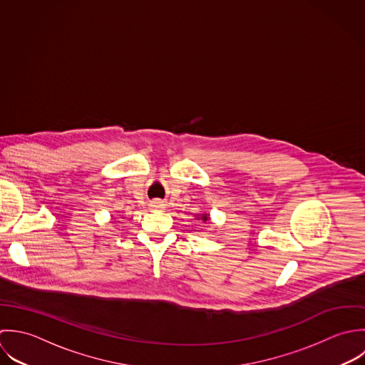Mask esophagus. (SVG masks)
Returning <instances> with one entry per match:
<instances>
[{
  "label": "esophagus",
  "instance_id": "34e87169",
  "mask_svg": "<svg viewBox=\"0 0 365 365\" xmlns=\"http://www.w3.org/2000/svg\"><path fill=\"white\" fill-rule=\"evenodd\" d=\"M165 203L162 202V200H153V202H150V209L152 210H156V212H162V210H165Z\"/></svg>",
  "mask_w": 365,
  "mask_h": 365
}]
</instances>
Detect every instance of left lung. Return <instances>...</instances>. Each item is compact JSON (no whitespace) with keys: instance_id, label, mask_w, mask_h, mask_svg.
Masks as SVG:
<instances>
[{"instance_id":"1","label":"left lung","mask_w":365,"mask_h":365,"mask_svg":"<svg viewBox=\"0 0 365 365\" xmlns=\"http://www.w3.org/2000/svg\"><path fill=\"white\" fill-rule=\"evenodd\" d=\"M200 219L203 220V221L206 222V221H209V216L205 213V215H202V217H200Z\"/></svg>"}]
</instances>
